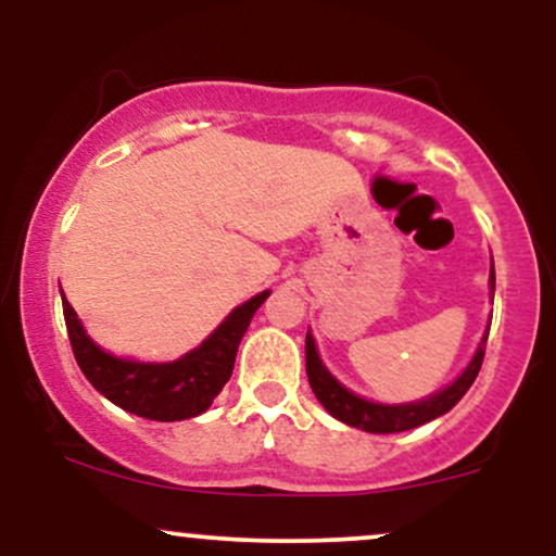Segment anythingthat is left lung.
Listing matches in <instances>:
<instances>
[{
    "instance_id": "obj_1",
    "label": "left lung",
    "mask_w": 556,
    "mask_h": 556,
    "mask_svg": "<svg viewBox=\"0 0 556 556\" xmlns=\"http://www.w3.org/2000/svg\"><path fill=\"white\" fill-rule=\"evenodd\" d=\"M494 287H496L494 261H491V271H489L491 300H494ZM489 327H491V318L486 324V331H483L481 342H478L473 358H470V363L463 368V374L457 376V379H452L446 387L431 392L429 397H420L413 402H392V405H389V402L361 397V394H355L353 389L344 387L342 381L337 379L327 366H324L311 329L308 334H305V371H308L311 389H314L316 400L321 402L324 410H327L329 416H334L337 420H342V424L355 426V429L368 431V433L410 431V429H418V426L429 424L433 418L444 416V413H450L452 407L463 400V394L468 392L470 384L476 381L478 371H481Z\"/></svg>"
}]
</instances>
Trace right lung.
<instances>
[{
	"label": "right lung",
	"mask_w": 556,
	"mask_h": 556,
	"mask_svg": "<svg viewBox=\"0 0 556 556\" xmlns=\"http://www.w3.org/2000/svg\"><path fill=\"white\" fill-rule=\"evenodd\" d=\"M269 295L271 290H264L245 300L238 308L229 311L225 321L198 348L164 363L119 358L96 344L73 305L67 303L65 292H62V311H65L75 361L96 392L140 418L172 424V420L201 416L212 407L214 397L232 376L242 334Z\"/></svg>",
	"instance_id": "add662e5"
}]
</instances>
